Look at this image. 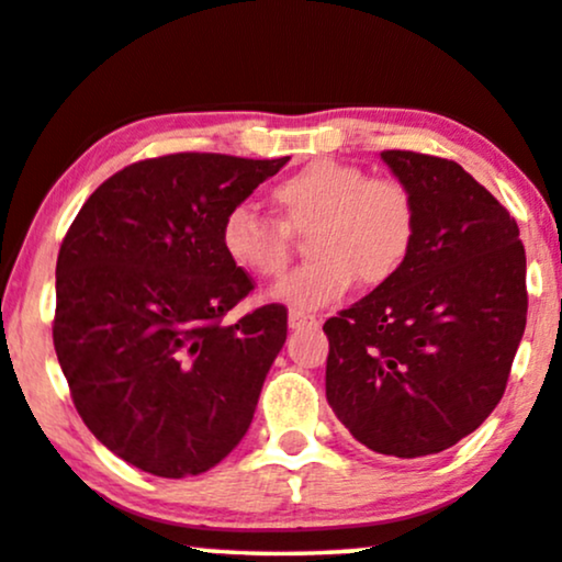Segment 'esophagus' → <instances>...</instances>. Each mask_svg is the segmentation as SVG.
<instances>
[{
	"mask_svg": "<svg viewBox=\"0 0 562 562\" xmlns=\"http://www.w3.org/2000/svg\"><path fill=\"white\" fill-rule=\"evenodd\" d=\"M288 324H290V328H295V331H301V328H316L318 321H316V316H308V313L290 311Z\"/></svg>",
	"mask_w": 562,
	"mask_h": 562,
	"instance_id": "1",
	"label": "esophagus"
}]
</instances>
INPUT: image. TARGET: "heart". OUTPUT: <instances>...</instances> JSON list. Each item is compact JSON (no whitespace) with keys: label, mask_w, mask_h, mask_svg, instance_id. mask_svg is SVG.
Segmentation results:
<instances>
[{"label":"heart","mask_w":562,"mask_h":562,"mask_svg":"<svg viewBox=\"0 0 562 562\" xmlns=\"http://www.w3.org/2000/svg\"><path fill=\"white\" fill-rule=\"evenodd\" d=\"M274 221L236 205L221 223V249L246 274L277 277L290 261V234H308L313 257L269 290L274 303L308 313L341 301L357 280L378 288L406 265L416 244L414 192L393 177L318 159L280 179L269 192Z\"/></svg>","instance_id":"b5f03b06"}]
</instances>
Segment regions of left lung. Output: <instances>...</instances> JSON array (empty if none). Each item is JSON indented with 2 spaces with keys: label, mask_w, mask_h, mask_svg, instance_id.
<instances>
[{
  "label": "left lung",
  "mask_w": 562,
  "mask_h": 562,
  "mask_svg": "<svg viewBox=\"0 0 562 562\" xmlns=\"http://www.w3.org/2000/svg\"><path fill=\"white\" fill-rule=\"evenodd\" d=\"M414 192L416 244L385 285L328 318L326 401L372 452L414 460L473 434L527 326L519 226L458 161L383 151Z\"/></svg>",
  "instance_id": "8db88e82"
}]
</instances>
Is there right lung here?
<instances>
[{
	"label": "right lung",
	"instance_id": "add662e5",
	"mask_svg": "<svg viewBox=\"0 0 562 562\" xmlns=\"http://www.w3.org/2000/svg\"><path fill=\"white\" fill-rule=\"evenodd\" d=\"M282 159L171 154L89 194L56 261L54 347L74 406L144 473L200 475L249 429L288 339L285 305L223 316L254 290L221 223Z\"/></svg>",
	"mask_w": 562,
	"mask_h": 562
}]
</instances>
